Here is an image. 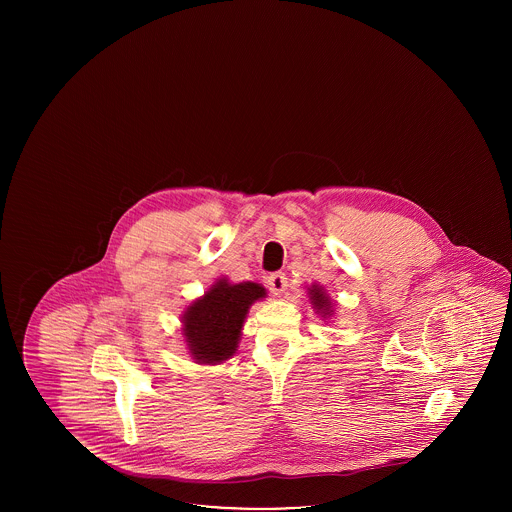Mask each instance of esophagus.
<instances>
[{"instance_id":"1","label":"esophagus","mask_w":512,"mask_h":512,"mask_svg":"<svg viewBox=\"0 0 512 512\" xmlns=\"http://www.w3.org/2000/svg\"><path fill=\"white\" fill-rule=\"evenodd\" d=\"M267 286L274 295H282L288 288V278L284 272H274L268 276Z\"/></svg>"}]
</instances>
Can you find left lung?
<instances>
[{"mask_svg":"<svg viewBox=\"0 0 512 512\" xmlns=\"http://www.w3.org/2000/svg\"><path fill=\"white\" fill-rule=\"evenodd\" d=\"M307 297H309L311 307L315 309L318 317H322V320H330L336 315L334 313V301L330 299V295L317 282L307 286Z\"/></svg>","mask_w":512,"mask_h":512,"instance_id":"left-lung-1","label":"left lung"}]
</instances>
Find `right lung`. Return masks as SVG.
I'll return each mask as SVG.
<instances>
[{"mask_svg":"<svg viewBox=\"0 0 512 512\" xmlns=\"http://www.w3.org/2000/svg\"><path fill=\"white\" fill-rule=\"evenodd\" d=\"M265 297L267 290L257 282L234 284L222 276L194 299L180 315V332L194 363L213 366L232 359L251 305Z\"/></svg>","mask_w":512,"mask_h":512,"instance_id":"1","label":"right lung"}]
</instances>
